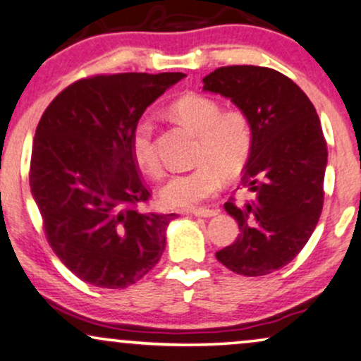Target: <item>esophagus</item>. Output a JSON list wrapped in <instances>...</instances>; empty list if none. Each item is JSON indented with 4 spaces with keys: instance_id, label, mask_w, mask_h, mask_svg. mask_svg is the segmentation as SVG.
<instances>
[{
    "instance_id": "obj_1",
    "label": "esophagus",
    "mask_w": 361,
    "mask_h": 361,
    "mask_svg": "<svg viewBox=\"0 0 361 361\" xmlns=\"http://www.w3.org/2000/svg\"><path fill=\"white\" fill-rule=\"evenodd\" d=\"M190 214L195 217H212L217 216V211L216 209H195V211H190Z\"/></svg>"
}]
</instances>
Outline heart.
<instances>
[{
	"mask_svg": "<svg viewBox=\"0 0 361 361\" xmlns=\"http://www.w3.org/2000/svg\"><path fill=\"white\" fill-rule=\"evenodd\" d=\"M171 114L199 133L195 155L199 166L172 173L160 188L159 197L169 209L189 211L214 197L224 184V176L234 179L244 171L252 149V130L241 110L222 112L219 102L201 93L180 97L171 105ZM130 154L137 167L149 176L162 171L150 117H140L133 123Z\"/></svg>",
	"mask_w": 361,
	"mask_h": 361,
	"instance_id": "obj_1",
	"label": "heart"
}]
</instances>
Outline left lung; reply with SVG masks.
I'll return each mask as SVG.
<instances>
[{"label": "left lung", "instance_id": "8db88e82", "mask_svg": "<svg viewBox=\"0 0 361 361\" xmlns=\"http://www.w3.org/2000/svg\"><path fill=\"white\" fill-rule=\"evenodd\" d=\"M202 83L233 102L252 130L241 179L251 199L224 204L241 234L216 257L238 274H269L295 259L322 216L328 162L322 123L306 93L273 68L221 66Z\"/></svg>", "mask_w": 361, "mask_h": 361}]
</instances>
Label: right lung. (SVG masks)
Wrapping results in <instances>:
<instances>
[{
  "label": "right lung",
  "instance_id": "add662e5",
  "mask_svg": "<svg viewBox=\"0 0 361 361\" xmlns=\"http://www.w3.org/2000/svg\"><path fill=\"white\" fill-rule=\"evenodd\" d=\"M184 73L82 78L47 106L31 150L30 188L55 255L99 288L137 283L157 264L176 214L140 211L150 190L130 154L133 123Z\"/></svg>",
  "mask_w": 361,
  "mask_h": 361
}]
</instances>
